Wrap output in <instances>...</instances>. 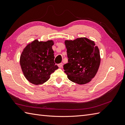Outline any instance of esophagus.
<instances>
[{
    "mask_svg": "<svg viewBox=\"0 0 125 125\" xmlns=\"http://www.w3.org/2000/svg\"><path fill=\"white\" fill-rule=\"evenodd\" d=\"M58 67H59L60 68H62L63 67V63H61L60 64H58Z\"/></svg>",
    "mask_w": 125,
    "mask_h": 125,
    "instance_id": "1",
    "label": "esophagus"
}]
</instances>
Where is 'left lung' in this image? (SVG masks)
Masks as SVG:
<instances>
[{"label":"left lung","mask_w":125,"mask_h":125,"mask_svg":"<svg viewBox=\"0 0 125 125\" xmlns=\"http://www.w3.org/2000/svg\"><path fill=\"white\" fill-rule=\"evenodd\" d=\"M68 63L63 65L68 79L84 85L94 77L100 64V55L94 42L86 38L64 41Z\"/></svg>","instance_id":"1"}]
</instances>
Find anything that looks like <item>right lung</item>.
Returning a JSON list of instances; mask_svg holds the SVG:
<instances>
[{
    "mask_svg": "<svg viewBox=\"0 0 125 125\" xmlns=\"http://www.w3.org/2000/svg\"><path fill=\"white\" fill-rule=\"evenodd\" d=\"M52 40L29 43L20 55V64L23 75L31 83L40 85L46 82L58 68L54 63Z\"/></svg>",
    "mask_w": 125,
    "mask_h": 125,
    "instance_id": "obj_1",
    "label": "right lung"
}]
</instances>
